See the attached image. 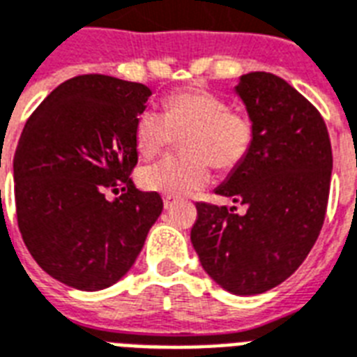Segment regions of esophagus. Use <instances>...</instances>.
Instances as JSON below:
<instances>
[{"instance_id": "esophagus-1", "label": "esophagus", "mask_w": 357, "mask_h": 357, "mask_svg": "<svg viewBox=\"0 0 357 357\" xmlns=\"http://www.w3.org/2000/svg\"><path fill=\"white\" fill-rule=\"evenodd\" d=\"M175 202H176L175 197H164V208H165V210H169V208L175 206Z\"/></svg>"}]
</instances>
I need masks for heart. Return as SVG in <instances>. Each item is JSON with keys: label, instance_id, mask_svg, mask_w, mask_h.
Segmentation results:
<instances>
[{"label": "heart", "instance_id": "obj_1", "mask_svg": "<svg viewBox=\"0 0 357 357\" xmlns=\"http://www.w3.org/2000/svg\"><path fill=\"white\" fill-rule=\"evenodd\" d=\"M167 110L147 108L136 119V145L144 156L160 155L186 138L184 158H164L139 169V186L167 197L199 192L210 182V164L230 171L245 160L252 145V123L208 90L171 93Z\"/></svg>", "mask_w": 357, "mask_h": 357}]
</instances>
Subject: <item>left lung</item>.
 I'll return each instance as SVG.
<instances>
[{
	"mask_svg": "<svg viewBox=\"0 0 357 357\" xmlns=\"http://www.w3.org/2000/svg\"><path fill=\"white\" fill-rule=\"evenodd\" d=\"M234 90L252 123V145L215 193L247 212L197 202L192 243L215 284L247 296L289 278L317 241L332 145L317 108L280 77L252 71Z\"/></svg>",
	"mask_w": 357,
	"mask_h": 357,
	"instance_id": "8db88e82",
	"label": "left lung"
}]
</instances>
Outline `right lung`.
I'll list each match as a JSON object with an SVG mask.
<instances>
[{
    "label": "right lung",
    "instance_id": "1",
    "mask_svg": "<svg viewBox=\"0 0 357 357\" xmlns=\"http://www.w3.org/2000/svg\"><path fill=\"white\" fill-rule=\"evenodd\" d=\"M151 90L108 75H79L40 102L14 153L18 227L36 264L66 286L99 291L138 258L164 202L139 192L136 119ZM122 195L108 202L106 190Z\"/></svg>",
    "mask_w": 357,
    "mask_h": 357
}]
</instances>
